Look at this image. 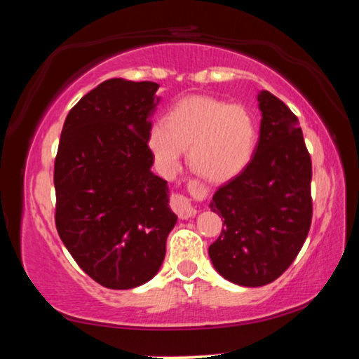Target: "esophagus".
I'll list each match as a JSON object with an SVG mask.
<instances>
[{
	"instance_id": "34e87169",
	"label": "esophagus",
	"mask_w": 359,
	"mask_h": 359,
	"mask_svg": "<svg viewBox=\"0 0 359 359\" xmlns=\"http://www.w3.org/2000/svg\"><path fill=\"white\" fill-rule=\"evenodd\" d=\"M171 208L175 212V214L179 215V218L182 220H188V218H191L196 215V209H194V205L191 204V201L185 196H182V194H174L171 198Z\"/></svg>"
}]
</instances>
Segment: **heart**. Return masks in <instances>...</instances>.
Listing matches in <instances>:
<instances>
[{"mask_svg":"<svg viewBox=\"0 0 359 359\" xmlns=\"http://www.w3.org/2000/svg\"><path fill=\"white\" fill-rule=\"evenodd\" d=\"M258 126L252 112L212 96L193 95L169 109L165 121H151L147 147L158 171L172 175L188 149V163L201 177L223 184L252 161Z\"/></svg>","mask_w":359,"mask_h":359,"instance_id":"heart-1","label":"heart"}]
</instances>
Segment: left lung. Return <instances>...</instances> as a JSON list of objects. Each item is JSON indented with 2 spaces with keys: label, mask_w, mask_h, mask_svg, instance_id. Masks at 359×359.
I'll use <instances>...</instances> for the list:
<instances>
[{
  "label": "left lung",
  "mask_w": 359,
  "mask_h": 359,
  "mask_svg": "<svg viewBox=\"0 0 359 359\" xmlns=\"http://www.w3.org/2000/svg\"><path fill=\"white\" fill-rule=\"evenodd\" d=\"M259 139L248 166L215 191L209 204L224 218L209 257L223 278L263 287L299 253L312 222V163L299 120L283 101L261 90Z\"/></svg>",
  "instance_id": "1"
}]
</instances>
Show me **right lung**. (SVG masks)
I'll use <instances>...</instances> for the list:
<instances>
[{
	"instance_id": "right-lung-1",
	"label": "right lung",
	"mask_w": 359,
	"mask_h": 359,
	"mask_svg": "<svg viewBox=\"0 0 359 359\" xmlns=\"http://www.w3.org/2000/svg\"><path fill=\"white\" fill-rule=\"evenodd\" d=\"M158 87L104 81L71 109L60 137L53 172L60 239L85 274L111 290L154 278L177 223L147 147Z\"/></svg>"
}]
</instances>
